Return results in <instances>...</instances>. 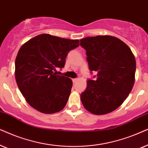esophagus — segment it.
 Wrapping results in <instances>:
<instances>
[{
  "mask_svg": "<svg viewBox=\"0 0 148 148\" xmlns=\"http://www.w3.org/2000/svg\"><path fill=\"white\" fill-rule=\"evenodd\" d=\"M77 80H78V78H74V79H72V82H74V83H75Z\"/></svg>",
  "mask_w": 148,
  "mask_h": 148,
  "instance_id": "1",
  "label": "esophagus"
}]
</instances>
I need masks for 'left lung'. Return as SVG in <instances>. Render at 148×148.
I'll use <instances>...</instances> for the list:
<instances>
[{
	"label": "left lung",
	"mask_w": 148,
	"mask_h": 148,
	"mask_svg": "<svg viewBox=\"0 0 148 148\" xmlns=\"http://www.w3.org/2000/svg\"><path fill=\"white\" fill-rule=\"evenodd\" d=\"M80 41L86 61L96 79H88L87 87L80 95L88 112L101 115L117 109L127 99L135 82L136 62L129 47L110 36L86 37Z\"/></svg>",
	"instance_id": "1"
}]
</instances>
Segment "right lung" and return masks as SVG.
I'll list each match as a JSON object with an SVG mask.
<instances>
[{"label": "right lung", "instance_id": "add662e5", "mask_svg": "<svg viewBox=\"0 0 148 148\" xmlns=\"http://www.w3.org/2000/svg\"><path fill=\"white\" fill-rule=\"evenodd\" d=\"M79 40L43 34L19 49L15 60V80L26 101L38 111L53 114L64 109L72 87L70 78L56 74L63 68L69 51Z\"/></svg>", "mask_w": 148, "mask_h": 148}]
</instances>
